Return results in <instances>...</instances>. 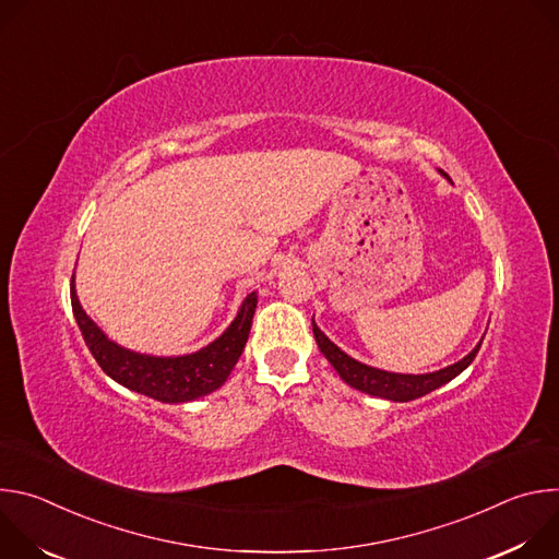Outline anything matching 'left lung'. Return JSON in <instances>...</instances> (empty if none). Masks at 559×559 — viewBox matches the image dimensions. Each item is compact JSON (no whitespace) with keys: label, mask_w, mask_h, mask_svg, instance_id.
I'll return each instance as SVG.
<instances>
[{"label":"left lung","mask_w":559,"mask_h":559,"mask_svg":"<svg viewBox=\"0 0 559 559\" xmlns=\"http://www.w3.org/2000/svg\"><path fill=\"white\" fill-rule=\"evenodd\" d=\"M442 177L449 179V175H444L440 170ZM313 328V338L318 343V349L323 352V356L332 362V367L338 371V376L354 389L369 393V395H378L384 397V401H393V403H409L416 401V397H423L427 393H431L433 389L447 384L449 380H453L455 376H460L475 358V354L480 352L483 341L473 347L471 354H466L462 360L440 369V371H431V373H393V371H382L376 367H369L365 362H358L356 358L347 356L341 347H336L321 330L316 328V323L311 321Z\"/></svg>","instance_id":"obj_1"}]
</instances>
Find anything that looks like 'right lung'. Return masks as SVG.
Here are the masks:
<instances>
[{"label": "right lung", "mask_w": 559, "mask_h": 559, "mask_svg": "<svg viewBox=\"0 0 559 559\" xmlns=\"http://www.w3.org/2000/svg\"><path fill=\"white\" fill-rule=\"evenodd\" d=\"M70 300L74 321L99 367L115 382L170 405L197 401V397L216 391L227 380L236 360L243 354L259 302L257 292L248 294L231 325L214 343L194 354L150 356L117 345L97 328L76 298L74 276L70 283Z\"/></svg>", "instance_id": "add662e5"}]
</instances>
